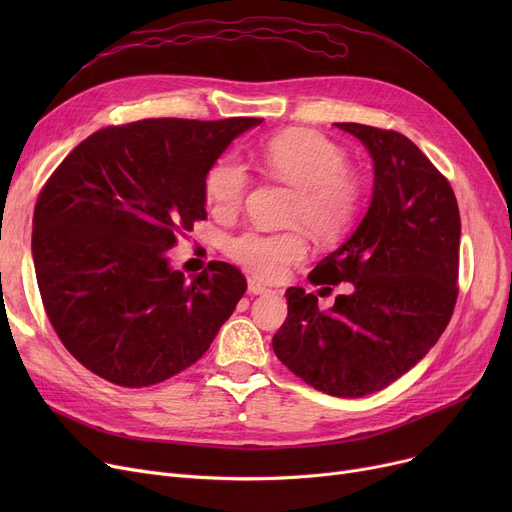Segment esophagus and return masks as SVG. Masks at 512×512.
Segmentation results:
<instances>
[{
	"instance_id": "34e87169",
	"label": "esophagus",
	"mask_w": 512,
	"mask_h": 512,
	"mask_svg": "<svg viewBox=\"0 0 512 512\" xmlns=\"http://www.w3.org/2000/svg\"><path fill=\"white\" fill-rule=\"evenodd\" d=\"M249 292H251V294H272L274 290L267 288L265 284H261V282L255 280V278H249Z\"/></svg>"
}]
</instances>
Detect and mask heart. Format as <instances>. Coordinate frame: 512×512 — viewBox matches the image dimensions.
I'll return each mask as SVG.
<instances>
[{
  "label": "heart",
  "instance_id": "b5f03b06",
  "mask_svg": "<svg viewBox=\"0 0 512 512\" xmlns=\"http://www.w3.org/2000/svg\"><path fill=\"white\" fill-rule=\"evenodd\" d=\"M261 164L276 178L297 186L290 220L305 224L319 240H336L353 226L361 207V182L346 168L344 151L315 130H288L267 141ZM251 176L234 155L220 157L205 178L207 205L218 215H234L245 203ZM230 259L263 280H278L307 255L299 230H249L228 240Z\"/></svg>",
  "mask_w": 512,
  "mask_h": 512
}]
</instances>
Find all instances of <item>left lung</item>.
Here are the masks:
<instances>
[{"mask_svg": "<svg viewBox=\"0 0 512 512\" xmlns=\"http://www.w3.org/2000/svg\"><path fill=\"white\" fill-rule=\"evenodd\" d=\"M373 159L363 220L311 272L315 284L351 282L330 311L315 294L288 288L276 357L315 390L359 398L415 367L446 330L459 278L461 215L448 180L405 134L355 122Z\"/></svg>", "mask_w": 512, "mask_h": 512, "instance_id": "obj_1", "label": "left lung"}]
</instances>
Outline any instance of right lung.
Listing matches in <instances>:
<instances>
[{
  "label": "right lung",
  "mask_w": 512,
  "mask_h": 512,
  "mask_svg": "<svg viewBox=\"0 0 512 512\" xmlns=\"http://www.w3.org/2000/svg\"><path fill=\"white\" fill-rule=\"evenodd\" d=\"M263 118H157L101 128L51 174L33 215L41 299L70 355L141 388L191 367L247 290L213 261L188 280L168 251L205 220V178Z\"/></svg>",
  "instance_id": "add662e5"
}]
</instances>
